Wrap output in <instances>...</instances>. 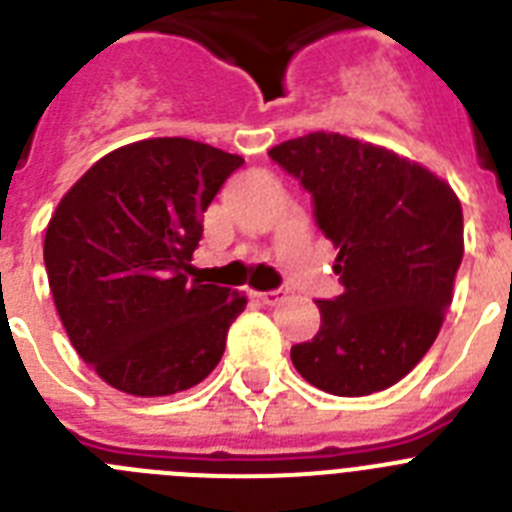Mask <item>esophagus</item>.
<instances>
[{"mask_svg":"<svg viewBox=\"0 0 512 512\" xmlns=\"http://www.w3.org/2000/svg\"><path fill=\"white\" fill-rule=\"evenodd\" d=\"M251 295L259 302H264V305H277L279 300H284V292H279V289H271V292H251Z\"/></svg>","mask_w":512,"mask_h":512,"instance_id":"34e87169","label":"esophagus"}]
</instances>
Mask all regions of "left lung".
<instances>
[{
	"instance_id": "8db88e82",
	"label": "left lung",
	"mask_w": 512,
	"mask_h": 512,
	"mask_svg": "<svg viewBox=\"0 0 512 512\" xmlns=\"http://www.w3.org/2000/svg\"><path fill=\"white\" fill-rule=\"evenodd\" d=\"M269 156L312 194L343 284L318 300L320 330L292 346V364L330 395L387 390L428 354L454 297L459 197L425 166L341 133L284 140Z\"/></svg>"
}]
</instances>
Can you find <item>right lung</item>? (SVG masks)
I'll return each mask as SVG.
<instances>
[{
    "mask_svg": "<svg viewBox=\"0 0 512 512\" xmlns=\"http://www.w3.org/2000/svg\"><path fill=\"white\" fill-rule=\"evenodd\" d=\"M241 166L200 140L148 138L99 158L58 202L43 243L53 302L115 390L176 395L223 359L246 295L187 274L202 212Z\"/></svg>",
    "mask_w": 512,
    "mask_h": 512,
    "instance_id": "right-lung-1",
    "label": "right lung"
}]
</instances>
